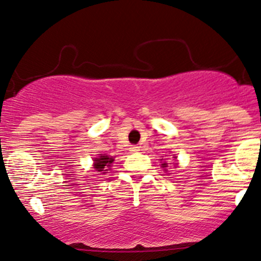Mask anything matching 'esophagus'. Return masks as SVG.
Instances as JSON below:
<instances>
[{"label":"esophagus","mask_w":261,"mask_h":261,"mask_svg":"<svg viewBox=\"0 0 261 261\" xmlns=\"http://www.w3.org/2000/svg\"><path fill=\"white\" fill-rule=\"evenodd\" d=\"M130 150L133 152H136V151H140V146H138V145H133L130 147Z\"/></svg>","instance_id":"34e87169"}]
</instances>
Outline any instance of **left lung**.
<instances>
[{
  "instance_id": "8db88e82",
  "label": "left lung",
  "mask_w": 261,
  "mask_h": 261,
  "mask_svg": "<svg viewBox=\"0 0 261 261\" xmlns=\"http://www.w3.org/2000/svg\"><path fill=\"white\" fill-rule=\"evenodd\" d=\"M174 158H175V156H174ZM162 167H163V168H167V167H168V163H163Z\"/></svg>"
}]
</instances>
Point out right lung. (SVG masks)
Returning <instances> with one entry per match:
<instances>
[{"mask_svg":"<svg viewBox=\"0 0 261 261\" xmlns=\"http://www.w3.org/2000/svg\"><path fill=\"white\" fill-rule=\"evenodd\" d=\"M114 158L110 156V155L99 154L98 158H94L93 159V168L96 169V172L106 173V170H109V168H111V164L114 163Z\"/></svg>","mask_w":261,"mask_h":261,"instance_id":"obj_1","label":"right lung"}]
</instances>
